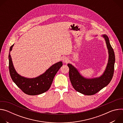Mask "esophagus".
Returning <instances> with one entry per match:
<instances>
[{"label":"esophagus","instance_id":"esophagus-1","mask_svg":"<svg viewBox=\"0 0 123 123\" xmlns=\"http://www.w3.org/2000/svg\"><path fill=\"white\" fill-rule=\"evenodd\" d=\"M63 61L64 63H67L68 61V59L67 57H64V58L63 59Z\"/></svg>","mask_w":123,"mask_h":123}]
</instances>
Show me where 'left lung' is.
Listing matches in <instances>:
<instances>
[{
	"instance_id": "left-lung-1",
	"label": "left lung",
	"mask_w": 123,
	"mask_h": 123,
	"mask_svg": "<svg viewBox=\"0 0 123 123\" xmlns=\"http://www.w3.org/2000/svg\"><path fill=\"white\" fill-rule=\"evenodd\" d=\"M101 36L106 41L109 59L106 68L101 76L92 78H86L80 74L74 66L69 63L68 64L69 68V79L74 88L84 95H92L96 93L110 83L113 75L115 61L114 50L107 35L102 34Z\"/></svg>"
}]
</instances>
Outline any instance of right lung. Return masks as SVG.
I'll return each instance as SVG.
<instances>
[{
	"label": "right lung",
	"instance_id": "1",
	"mask_svg": "<svg viewBox=\"0 0 123 123\" xmlns=\"http://www.w3.org/2000/svg\"><path fill=\"white\" fill-rule=\"evenodd\" d=\"M13 45L10 47L9 55L10 74L13 82L25 93L30 95L40 94L48 91L55 74L63 65L62 62L60 61L52 65L44 73L37 77H25L17 73L14 68L10 55Z\"/></svg>",
	"mask_w": 123,
	"mask_h": 123
}]
</instances>
